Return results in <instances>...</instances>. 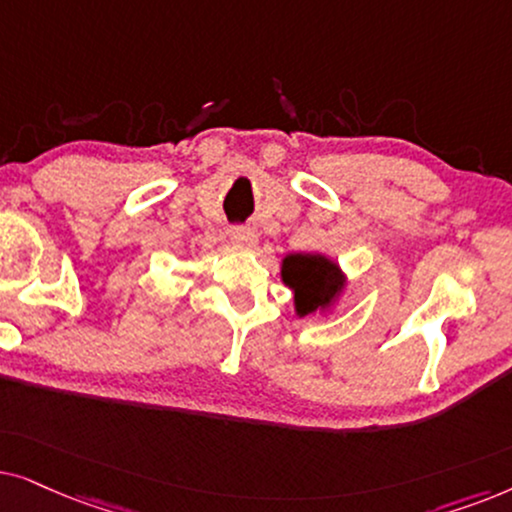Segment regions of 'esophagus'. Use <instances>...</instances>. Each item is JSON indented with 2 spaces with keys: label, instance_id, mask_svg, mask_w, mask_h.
<instances>
[{
  "label": "esophagus",
  "instance_id": "1",
  "mask_svg": "<svg viewBox=\"0 0 512 512\" xmlns=\"http://www.w3.org/2000/svg\"><path fill=\"white\" fill-rule=\"evenodd\" d=\"M231 241H234L238 248H255L257 243V231L250 227H234L229 231Z\"/></svg>",
  "mask_w": 512,
  "mask_h": 512
}]
</instances>
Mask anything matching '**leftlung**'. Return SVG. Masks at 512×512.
Masks as SVG:
<instances>
[{
    "label": "left lung",
    "mask_w": 512,
    "mask_h": 512,
    "mask_svg": "<svg viewBox=\"0 0 512 512\" xmlns=\"http://www.w3.org/2000/svg\"><path fill=\"white\" fill-rule=\"evenodd\" d=\"M281 281L295 295L292 302L299 318L332 313L349 285L339 262L323 252H288L281 260Z\"/></svg>",
    "instance_id": "obj_1"
}]
</instances>
